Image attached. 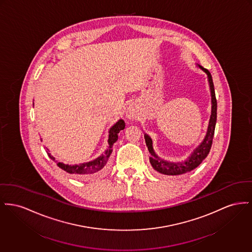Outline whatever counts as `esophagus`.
<instances>
[{
	"instance_id": "esophagus-1",
	"label": "esophagus",
	"mask_w": 252,
	"mask_h": 252,
	"mask_svg": "<svg viewBox=\"0 0 252 252\" xmlns=\"http://www.w3.org/2000/svg\"><path fill=\"white\" fill-rule=\"evenodd\" d=\"M126 117H127L128 120H130L132 122L137 119V111H136L135 107L132 106V105L127 108V110H126Z\"/></svg>"
}]
</instances>
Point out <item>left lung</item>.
Instances as JSON below:
<instances>
[{
	"mask_svg": "<svg viewBox=\"0 0 252 252\" xmlns=\"http://www.w3.org/2000/svg\"><path fill=\"white\" fill-rule=\"evenodd\" d=\"M197 66L207 74V81H208L209 89H210V96H211V114H210V118L208 122L207 134H206L205 138L203 139V141L196 148H194L184 160L178 161V162H170V161H166V160H163L162 158H160L155 153V151L153 149V146H152L153 143H152L150 136L145 133L146 144H147L148 151L150 153L149 162L151 163L152 167L157 172L163 174V175L177 176V175H182V174L191 171L206 159L207 154L209 153L211 145H212V139L214 136L215 125H216V120H217V101H216V97H215L214 85H213L211 74L207 68H204L200 64H197Z\"/></svg>",
	"mask_w": 252,
	"mask_h": 252,
	"instance_id": "1",
	"label": "left lung"
}]
</instances>
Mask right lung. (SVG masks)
<instances>
[{"label": "right lung", "mask_w": 252, "mask_h": 252, "mask_svg": "<svg viewBox=\"0 0 252 252\" xmlns=\"http://www.w3.org/2000/svg\"><path fill=\"white\" fill-rule=\"evenodd\" d=\"M126 126L125 121L120 119L118 122H116L110 128L108 131V147L107 149L104 151V153H102L99 157H97L96 159L89 161L87 163H78V164H66L64 163H61L59 161H57L55 159V157H53L50 153H49V149L46 148L45 150L47 152L48 157L53 160L55 163H57V165L60 168H62L63 170H64L65 172L69 173V174H73L75 176L78 177H87L92 174H96L98 172L103 171L106 163L108 162V159L112 153V148L114 143H116V141L118 140L119 132L121 130H123Z\"/></svg>", "instance_id": "1"}]
</instances>
